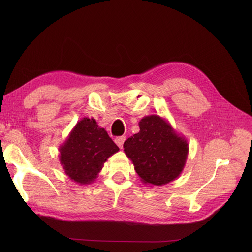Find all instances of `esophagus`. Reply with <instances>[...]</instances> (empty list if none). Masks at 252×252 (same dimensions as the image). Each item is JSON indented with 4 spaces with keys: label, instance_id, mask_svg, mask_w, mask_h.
Returning <instances> with one entry per match:
<instances>
[{
    "label": "esophagus",
    "instance_id": "34e87169",
    "mask_svg": "<svg viewBox=\"0 0 252 252\" xmlns=\"http://www.w3.org/2000/svg\"><path fill=\"white\" fill-rule=\"evenodd\" d=\"M125 140H126V137L122 136V137H117V138H115L114 142L116 143L117 146L122 149V148H123V146H124V142H125Z\"/></svg>",
    "mask_w": 252,
    "mask_h": 252
}]
</instances>
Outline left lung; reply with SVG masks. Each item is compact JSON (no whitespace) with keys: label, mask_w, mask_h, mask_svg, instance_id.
Returning a JSON list of instances; mask_svg holds the SVG:
<instances>
[{"label":"left lung","mask_w":252,"mask_h":252,"mask_svg":"<svg viewBox=\"0 0 252 252\" xmlns=\"http://www.w3.org/2000/svg\"><path fill=\"white\" fill-rule=\"evenodd\" d=\"M139 127V133L124 143V151L142 183L162 186L173 182L186 164L187 140L159 115L143 117Z\"/></svg>","instance_id":"8db88e82"}]
</instances>
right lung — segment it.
Segmentation results:
<instances>
[{"instance_id": "1", "label": "right lung", "mask_w": 252, "mask_h": 252, "mask_svg": "<svg viewBox=\"0 0 252 252\" xmlns=\"http://www.w3.org/2000/svg\"><path fill=\"white\" fill-rule=\"evenodd\" d=\"M119 148L96 119L84 117L59 147V161L65 174L79 185L92 184L108 158Z\"/></svg>"}]
</instances>
